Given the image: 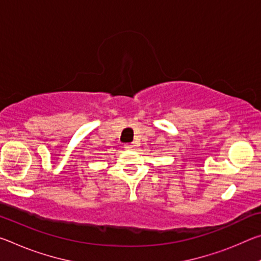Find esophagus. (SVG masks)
<instances>
[{"label": "esophagus", "mask_w": 261, "mask_h": 261, "mask_svg": "<svg viewBox=\"0 0 261 261\" xmlns=\"http://www.w3.org/2000/svg\"><path fill=\"white\" fill-rule=\"evenodd\" d=\"M137 146H138V145H137L136 143H131V144H126L124 147H125L126 149H136Z\"/></svg>", "instance_id": "esophagus-1"}]
</instances>
